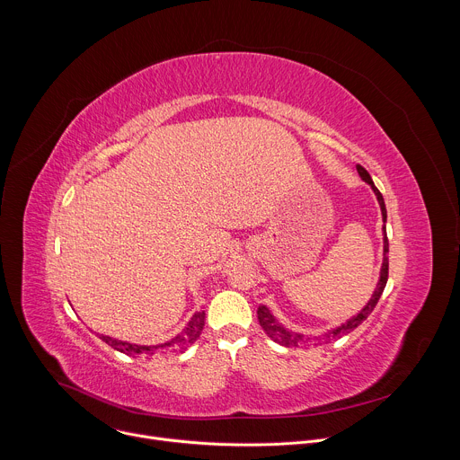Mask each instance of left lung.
<instances>
[{
	"instance_id": "obj_1",
	"label": "left lung",
	"mask_w": 460,
	"mask_h": 460,
	"mask_svg": "<svg viewBox=\"0 0 460 460\" xmlns=\"http://www.w3.org/2000/svg\"><path fill=\"white\" fill-rule=\"evenodd\" d=\"M357 171H358V174L362 176V180L367 181V183L371 185V189L375 190L376 200H378V204H380L382 218H384V222H385V217H387V215H385V206H384V199H382L380 190L375 187V183H373L369 172H367L362 165H357ZM384 231H385V226H384ZM387 252H389V242H387V236L384 234V261H382V270H380V280H378V284H376V289H375L371 300L367 302V305H366L357 316H353L351 320H348L346 323H342L341 327H337V330H333V332H330V333H325V335H323V341H333V339H337V337H342V335L353 332L355 327H358V325L371 314V311L375 309V305H376V302H378V298H380V295H382V291H384V288H385V282H387V271H389ZM258 322H260L261 327H264V332L268 333V337H271L275 342H279V344H282V346H286V348H296V346L305 344V342L309 341V339H304V337L298 335V333H293V332L286 330V327H284L282 323H279V322L275 320V316L271 314V311H270L266 305H260V307H258ZM318 341H320V339H318Z\"/></svg>"
}]
</instances>
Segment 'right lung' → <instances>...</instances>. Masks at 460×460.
<instances>
[{
  "label": "right lung",
  "instance_id": "obj_1",
  "mask_svg": "<svg viewBox=\"0 0 460 460\" xmlns=\"http://www.w3.org/2000/svg\"><path fill=\"white\" fill-rule=\"evenodd\" d=\"M204 323H206V313L204 311L194 313L192 318L189 320L187 327L178 337H174L172 341H169L165 344H160V346H138V344H130V342H121V341H116V339H111V337H105V335H102L100 339L105 344H109L111 348H114L116 351L125 353L128 357H137V355H144V353L146 355H155L160 349L176 353V351H183L187 346H190L196 339L200 337V333L204 330Z\"/></svg>",
  "mask_w": 460,
  "mask_h": 460
}]
</instances>
